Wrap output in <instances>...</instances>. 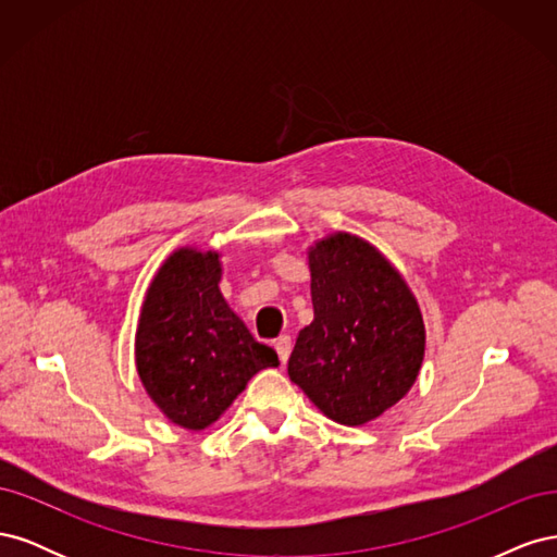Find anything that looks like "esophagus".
<instances>
[{
	"mask_svg": "<svg viewBox=\"0 0 557 557\" xmlns=\"http://www.w3.org/2000/svg\"><path fill=\"white\" fill-rule=\"evenodd\" d=\"M274 348H276V352H278V360H281V364L288 362V358H290V350H293V342H290V336H288V334L278 336V339L274 342Z\"/></svg>",
	"mask_w": 557,
	"mask_h": 557,
	"instance_id": "esophagus-1",
	"label": "esophagus"
}]
</instances>
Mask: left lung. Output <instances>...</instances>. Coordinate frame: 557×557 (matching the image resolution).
I'll return each instance as SVG.
<instances>
[{
  "label": "left lung",
  "mask_w": 557,
  "mask_h": 557,
  "mask_svg": "<svg viewBox=\"0 0 557 557\" xmlns=\"http://www.w3.org/2000/svg\"><path fill=\"white\" fill-rule=\"evenodd\" d=\"M309 269L313 323L295 342L290 381L334 423L364 425L411 391L423 313L397 269L356 234L315 242Z\"/></svg>",
  "instance_id": "1"
}]
</instances>
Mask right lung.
<instances>
[{
    "label": "right lung",
    "instance_id": "1",
    "mask_svg": "<svg viewBox=\"0 0 557 557\" xmlns=\"http://www.w3.org/2000/svg\"><path fill=\"white\" fill-rule=\"evenodd\" d=\"M221 276L215 250H174L150 281L134 336L148 397L193 432L215 423L260 369L278 367L276 350L227 307Z\"/></svg>",
    "mask_w": 557,
    "mask_h": 557
}]
</instances>
